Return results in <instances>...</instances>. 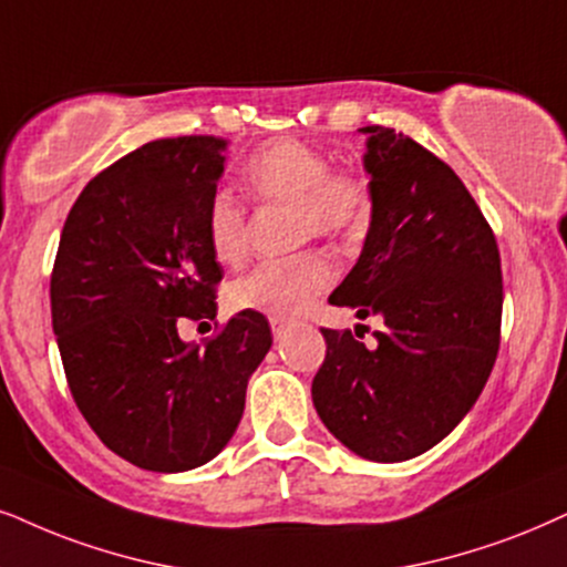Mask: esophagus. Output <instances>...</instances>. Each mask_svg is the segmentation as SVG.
<instances>
[{"mask_svg":"<svg viewBox=\"0 0 567 567\" xmlns=\"http://www.w3.org/2000/svg\"><path fill=\"white\" fill-rule=\"evenodd\" d=\"M269 324H271V334H275V340H282V337L288 334V329H290V321L282 319V317H271Z\"/></svg>","mask_w":567,"mask_h":567,"instance_id":"obj_1","label":"esophagus"}]
</instances>
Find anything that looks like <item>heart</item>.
<instances>
[{
	"mask_svg": "<svg viewBox=\"0 0 567 567\" xmlns=\"http://www.w3.org/2000/svg\"><path fill=\"white\" fill-rule=\"evenodd\" d=\"M250 190L261 200L296 209V240L353 238L374 217V185L353 167L308 143L271 141L246 164ZM206 238L214 259L235 267L248 254V214L230 190L212 193L206 206ZM334 282V264L319 250H300L288 259L264 261L235 279L227 300L238 311L298 317Z\"/></svg>",
	"mask_w": 567,
	"mask_h": 567,
	"instance_id": "obj_1",
	"label": "heart"
}]
</instances>
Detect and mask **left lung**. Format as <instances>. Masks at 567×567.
Instances as JSON below:
<instances>
[{
  "label": "left lung",
  "instance_id": "left-lung-1",
  "mask_svg": "<svg viewBox=\"0 0 567 567\" xmlns=\"http://www.w3.org/2000/svg\"><path fill=\"white\" fill-rule=\"evenodd\" d=\"M361 133L374 217L329 303L384 324L374 348L321 327L327 355L311 398L348 450L398 463L442 442L482 395L499 350L503 267L489 221L450 164L392 127Z\"/></svg>",
  "mask_w": 567,
  "mask_h": 567
}]
</instances>
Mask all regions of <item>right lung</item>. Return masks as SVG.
Here are the masks:
<instances>
[{"instance_id": "1", "label": "right lung", "mask_w": 567, "mask_h": 567, "mask_svg": "<svg viewBox=\"0 0 567 567\" xmlns=\"http://www.w3.org/2000/svg\"><path fill=\"white\" fill-rule=\"evenodd\" d=\"M225 146L162 138L99 172L64 219L49 285L78 411L112 453L159 474L198 468L230 442L271 348L259 311L235 313L198 346L177 334L185 319H217L225 271L206 206Z\"/></svg>"}]
</instances>
